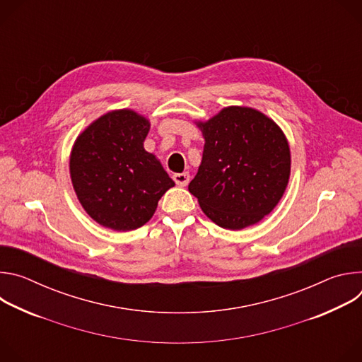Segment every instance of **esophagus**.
Masks as SVG:
<instances>
[{
    "mask_svg": "<svg viewBox=\"0 0 362 362\" xmlns=\"http://www.w3.org/2000/svg\"><path fill=\"white\" fill-rule=\"evenodd\" d=\"M173 180L176 182L177 186H187V183L190 180V175L189 173H175Z\"/></svg>",
    "mask_w": 362,
    "mask_h": 362,
    "instance_id": "34e87169",
    "label": "esophagus"
}]
</instances>
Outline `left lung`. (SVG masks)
I'll return each mask as SVG.
<instances>
[{
  "label": "left lung",
  "instance_id": "1",
  "mask_svg": "<svg viewBox=\"0 0 362 362\" xmlns=\"http://www.w3.org/2000/svg\"><path fill=\"white\" fill-rule=\"evenodd\" d=\"M194 123L204 146L189 192L203 214L230 230L261 222L276 208L291 176V148L282 129L245 106L223 107Z\"/></svg>",
  "mask_w": 362,
  "mask_h": 362
}]
</instances>
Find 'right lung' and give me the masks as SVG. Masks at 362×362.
<instances>
[{
    "instance_id": "add662e5",
    "label": "right lung",
    "mask_w": 362,
    "mask_h": 362,
    "mask_svg": "<svg viewBox=\"0 0 362 362\" xmlns=\"http://www.w3.org/2000/svg\"><path fill=\"white\" fill-rule=\"evenodd\" d=\"M150 122L132 109L91 122L70 153V177L78 202L98 225L133 230L147 223L160 197L175 186L153 153L144 150Z\"/></svg>"
}]
</instances>
